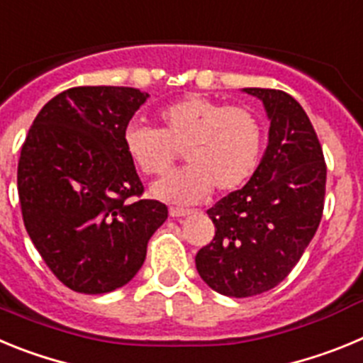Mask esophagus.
Listing matches in <instances>:
<instances>
[{
	"mask_svg": "<svg viewBox=\"0 0 363 363\" xmlns=\"http://www.w3.org/2000/svg\"><path fill=\"white\" fill-rule=\"evenodd\" d=\"M169 214H171L172 218H182V216H189V214H192V211L182 209V207H171V209H169Z\"/></svg>",
	"mask_w": 363,
	"mask_h": 363,
	"instance_id": "obj_1",
	"label": "esophagus"
}]
</instances>
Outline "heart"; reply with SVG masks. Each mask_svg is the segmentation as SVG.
<instances>
[{
    "instance_id": "obj_1",
    "label": "heart",
    "mask_w": 363,
    "mask_h": 363,
    "mask_svg": "<svg viewBox=\"0 0 363 363\" xmlns=\"http://www.w3.org/2000/svg\"><path fill=\"white\" fill-rule=\"evenodd\" d=\"M160 127L129 125L123 143L130 162L147 176L171 171L184 150L189 165L156 182L152 194L174 203H194L230 192L251 178L262 156L264 129L255 112L205 96H187L162 107Z\"/></svg>"
}]
</instances>
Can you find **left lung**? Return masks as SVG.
<instances>
[{
  "label": "left lung",
  "instance_id": "8db88e82",
  "mask_svg": "<svg viewBox=\"0 0 363 363\" xmlns=\"http://www.w3.org/2000/svg\"><path fill=\"white\" fill-rule=\"evenodd\" d=\"M264 101L269 145L251 179L207 211L214 238L196 255L201 280L216 293L256 296L287 278L323 214L327 165L313 123L293 96L245 89Z\"/></svg>",
  "mask_w": 363,
  "mask_h": 363
}]
</instances>
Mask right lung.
<instances>
[{
  "label": "right lung",
  "mask_w": 363,
  "mask_h": 363,
  "mask_svg": "<svg viewBox=\"0 0 363 363\" xmlns=\"http://www.w3.org/2000/svg\"><path fill=\"white\" fill-rule=\"evenodd\" d=\"M147 98L133 86L67 89L41 108L21 147L25 229L54 277L76 293H111L133 280L169 216L165 203L142 198L123 143Z\"/></svg>",
  "instance_id": "right-lung-1"
}]
</instances>
